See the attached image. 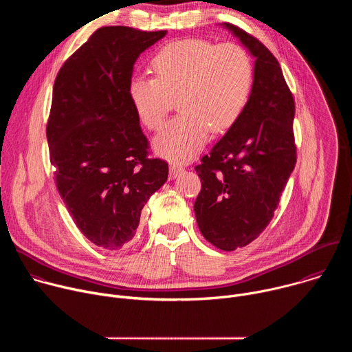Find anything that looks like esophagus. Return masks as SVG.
<instances>
[{
	"mask_svg": "<svg viewBox=\"0 0 352 352\" xmlns=\"http://www.w3.org/2000/svg\"><path fill=\"white\" fill-rule=\"evenodd\" d=\"M182 171H184V167H182V166H179V164H171V166H170V178L173 179V178L178 177Z\"/></svg>",
	"mask_w": 352,
	"mask_h": 352,
	"instance_id": "34e87169",
	"label": "esophagus"
}]
</instances>
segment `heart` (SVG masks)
Instances as JSON below:
<instances>
[{"instance_id": "b5f03b06", "label": "heart", "mask_w": 352, "mask_h": 352, "mask_svg": "<svg viewBox=\"0 0 352 352\" xmlns=\"http://www.w3.org/2000/svg\"><path fill=\"white\" fill-rule=\"evenodd\" d=\"M156 76L135 75L128 94L140 122L157 131L178 97L181 114L155 139L163 157L192 159L213 133L230 129L243 113L254 85V65L234 43L185 38L160 48L153 57Z\"/></svg>"}]
</instances>
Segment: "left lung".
Returning <instances> with one entry per match:
<instances>
[{
  "label": "left lung",
  "mask_w": 352,
  "mask_h": 352,
  "mask_svg": "<svg viewBox=\"0 0 352 352\" xmlns=\"http://www.w3.org/2000/svg\"><path fill=\"white\" fill-rule=\"evenodd\" d=\"M255 60L254 85L238 121L195 167L202 189L193 206L202 235L221 250L256 239L269 226L296 163L295 102L270 50L224 23Z\"/></svg>",
  "instance_id": "obj_1"
}]
</instances>
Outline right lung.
I'll return each instance as SVG.
<instances>
[{"label": "right lung", "mask_w": 352, "mask_h": 352, "mask_svg": "<svg viewBox=\"0 0 352 352\" xmlns=\"http://www.w3.org/2000/svg\"><path fill=\"white\" fill-rule=\"evenodd\" d=\"M167 30L103 26L63 64L47 121L57 189L94 245L118 250L135 236L144 204L168 178L129 100L133 64Z\"/></svg>", "instance_id": "1"}]
</instances>
